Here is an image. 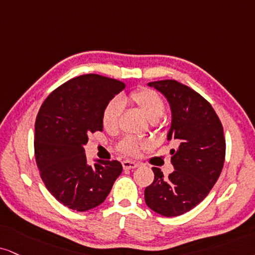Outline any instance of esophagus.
Listing matches in <instances>:
<instances>
[{
	"label": "esophagus",
	"mask_w": 255,
	"mask_h": 255,
	"mask_svg": "<svg viewBox=\"0 0 255 255\" xmlns=\"http://www.w3.org/2000/svg\"><path fill=\"white\" fill-rule=\"evenodd\" d=\"M122 164H123V168L128 169V170H130V169H136L138 166L137 163L132 162V161H124L122 163Z\"/></svg>",
	"instance_id": "esophagus-1"
}]
</instances>
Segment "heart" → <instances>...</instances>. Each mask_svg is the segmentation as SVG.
Segmentation results:
<instances>
[{"instance_id":"1","label":"heart","mask_w":255,"mask_h":255,"mask_svg":"<svg viewBox=\"0 0 255 255\" xmlns=\"http://www.w3.org/2000/svg\"><path fill=\"white\" fill-rule=\"evenodd\" d=\"M130 99L136 104L138 109L150 122L155 123L164 113V102L156 91L151 89H139L130 94ZM123 112V102L119 98L110 100L103 111V127L106 131L112 132L117 130ZM146 146L145 143L139 142L132 137H127L119 143L118 149L127 155H136L140 149Z\"/></svg>"}]
</instances>
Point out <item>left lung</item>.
Here are the masks:
<instances>
[{"label":"left lung","mask_w":255,"mask_h":255,"mask_svg":"<svg viewBox=\"0 0 255 255\" xmlns=\"http://www.w3.org/2000/svg\"><path fill=\"white\" fill-rule=\"evenodd\" d=\"M168 100L174 140L171 163L175 170L165 177L152 168L155 180L144 190L145 203L157 214L172 218L189 212L209 194L225 163L226 140L221 122L212 105L196 91L176 80L147 84Z\"/></svg>","instance_id":"8db88e82"}]
</instances>
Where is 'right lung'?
<instances>
[{
  "label": "right lung",
  "mask_w": 255,
  "mask_h": 255,
  "mask_svg": "<svg viewBox=\"0 0 255 255\" xmlns=\"http://www.w3.org/2000/svg\"><path fill=\"white\" fill-rule=\"evenodd\" d=\"M125 89L122 81L85 74L62 84L42 103L35 121L34 151L40 176L59 202L86 212L105 201L122 174L118 161L87 164L89 133L103 131V111Z\"/></svg>",
  "instance_id": "right-lung-1"
}]
</instances>
